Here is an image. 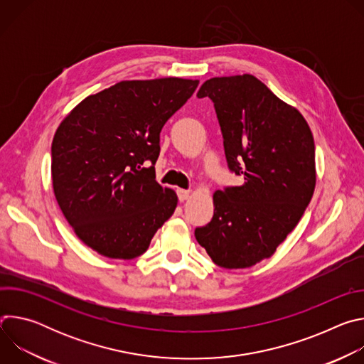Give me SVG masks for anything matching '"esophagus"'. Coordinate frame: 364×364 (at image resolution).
<instances>
[{
  "mask_svg": "<svg viewBox=\"0 0 364 364\" xmlns=\"http://www.w3.org/2000/svg\"><path fill=\"white\" fill-rule=\"evenodd\" d=\"M177 194H178V200H180V201H184V200H187V198L190 197V194H191V193H190L188 190L178 188V190H177Z\"/></svg>",
  "mask_w": 364,
  "mask_h": 364,
  "instance_id": "obj_1",
  "label": "esophagus"
}]
</instances>
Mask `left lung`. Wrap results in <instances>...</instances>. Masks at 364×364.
I'll return each mask as SVG.
<instances>
[{
	"label": "left lung",
	"instance_id": "obj_1",
	"mask_svg": "<svg viewBox=\"0 0 364 364\" xmlns=\"http://www.w3.org/2000/svg\"><path fill=\"white\" fill-rule=\"evenodd\" d=\"M197 96L213 100L229 168L245 181L215 191L213 219L194 236L216 265L250 268L275 253L314 194V136L296 108L252 75L212 77Z\"/></svg>",
	"mask_w": 364,
	"mask_h": 364
}]
</instances>
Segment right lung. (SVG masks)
<instances>
[{"label": "right lung", "mask_w": 364, "mask_h": 364, "mask_svg": "<svg viewBox=\"0 0 364 364\" xmlns=\"http://www.w3.org/2000/svg\"><path fill=\"white\" fill-rule=\"evenodd\" d=\"M197 86L181 77L122 80L85 97L58 127L53 191L76 236L99 255H142L174 213L177 194L155 181L154 164L164 124Z\"/></svg>", "instance_id": "right-lung-1"}]
</instances>
